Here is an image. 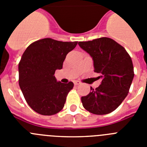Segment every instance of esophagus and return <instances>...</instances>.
Instances as JSON below:
<instances>
[{
    "mask_svg": "<svg viewBox=\"0 0 147 147\" xmlns=\"http://www.w3.org/2000/svg\"><path fill=\"white\" fill-rule=\"evenodd\" d=\"M80 84H81V82H80V81H75L74 82V85H80Z\"/></svg>",
    "mask_w": 147,
    "mask_h": 147,
    "instance_id": "34e87169",
    "label": "esophagus"
}]
</instances>
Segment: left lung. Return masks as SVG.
<instances>
[{"instance_id":"1","label":"left lung","mask_w":147,"mask_h":147,"mask_svg":"<svg viewBox=\"0 0 147 147\" xmlns=\"http://www.w3.org/2000/svg\"><path fill=\"white\" fill-rule=\"evenodd\" d=\"M81 49L90 56L95 72L99 74L101 85L82 97L83 107L96 115L113 112L127 97L134 77L132 59L127 51L115 40L101 37L79 42Z\"/></svg>"}]
</instances>
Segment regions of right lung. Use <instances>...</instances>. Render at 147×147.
Returning a JSON list of instances; mask_svg holds the SVG:
<instances>
[{"label":"right lung","instance_id":"obj_1","mask_svg":"<svg viewBox=\"0 0 147 147\" xmlns=\"http://www.w3.org/2000/svg\"><path fill=\"white\" fill-rule=\"evenodd\" d=\"M78 42H62L45 38L26 49L19 63V85L30 107L37 113L51 115L64 107L74 83L56 80V70L62 68L65 59Z\"/></svg>","mask_w":147,"mask_h":147}]
</instances>
